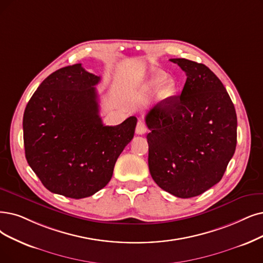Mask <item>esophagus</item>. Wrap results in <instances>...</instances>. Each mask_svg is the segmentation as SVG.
<instances>
[{
    "label": "esophagus",
    "instance_id": "esophagus-1",
    "mask_svg": "<svg viewBox=\"0 0 263 263\" xmlns=\"http://www.w3.org/2000/svg\"><path fill=\"white\" fill-rule=\"evenodd\" d=\"M136 133L138 135H144L146 133V125L143 121H138L137 126H136Z\"/></svg>",
    "mask_w": 263,
    "mask_h": 263
}]
</instances>
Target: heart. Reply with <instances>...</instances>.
<instances>
[{"label": "heart", "mask_w": 263, "mask_h": 263, "mask_svg": "<svg viewBox=\"0 0 263 263\" xmlns=\"http://www.w3.org/2000/svg\"><path fill=\"white\" fill-rule=\"evenodd\" d=\"M160 88V96L162 98L170 97L176 89V81L173 78H167L164 71H154L145 82L146 88Z\"/></svg>", "instance_id": "1"}]
</instances>
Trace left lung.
Segmentation results:
<instances>
[{
    "label": "left lung",
    "mask_w": 263,
    "mask_h": 263,
    "mask_svg": "<svg viewBox=\"0 0 263 263\" xmlns=\"http://www.w3.org/2000/svg\"><path fill=\"white\" fill-rule=\"evenodd\" d=\"M186 74L179 96L145 115L149 170L164 191L189 198L218 183L236 148L234 104L215 73L203 64L171 59Z\"/></svg>",
    "instance_id": "1"
}]
</instances>
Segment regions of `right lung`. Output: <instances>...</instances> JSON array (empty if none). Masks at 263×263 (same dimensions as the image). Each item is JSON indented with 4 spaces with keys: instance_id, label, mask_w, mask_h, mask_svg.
Listing matches in <instances>:
<instances>
[{
    "instance_id": "1",
    "label": "right lung",
    "mask_w": 263,
    "mask_h": 263,
    "mask_svg": "<svg viewBox=\"0 0 263 263\" xmlns=\"http://www.w3.org/2000/svg\"><path fill=\"white\" fill-rule=\"evenodd\" d=\"M81 64L51 73L29 100L23 121L26 159L43 185L71 198L95 194L111 180L137 119L104 126L96 85Z\"/></svg>"
}]
</instances>
